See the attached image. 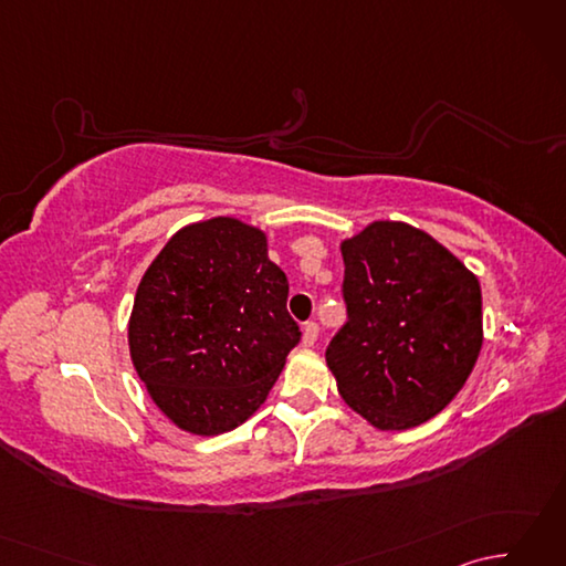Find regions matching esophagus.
Listing matches in <instances>:
<instances>
[{
  "mask_svg": "<svg viewBox=\"0 0 566 566\" xmlns=\"http://www.w3.org/2000/svg\"><path fill=\"white\" fill-rule=\"evenodd\" d=\"M316 338H318V326H316V323H306V326L302 328V343H304V347H314Z\"/></svg>",
  "mask_w": 566,
  "mask_h": 566,
  "instance_id": "1",
  "label": "esophagus"
}]
</instances>
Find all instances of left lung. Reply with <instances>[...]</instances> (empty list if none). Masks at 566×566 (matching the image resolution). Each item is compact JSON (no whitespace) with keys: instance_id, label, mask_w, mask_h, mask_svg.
<instances>
[{"instance_id":"left-lung-1","label":"left lung","mask_w":566,"mask_h":566,"mask_svg":"<svg viewBox=\"0 0 566 566\" xmlns=\"http://www.w3.org/2000/svg\"><path fill=\"white\" fill-rule=\"evenodd\" d=\"M340 252L347 323L326 363L343 401L377 430L426 423L464 387L482 350L476 274L403 221H371Z\"/></svg>"}]
</instances>
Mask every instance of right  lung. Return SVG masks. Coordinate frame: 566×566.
<instances>
[{"instance_id":"add662e5","label":"right lung","mask_w":566,"mask_h":566,"mask_svg":"<svg viewBox=\"0 0 566 566\" xmlns=\"http://www.w3.org/2000/svg\"><path fill=\"white\" fill-rule=\"evenodd\" d=\"M268 233L235 216L179 228L143 272L128 353L153 403L189 436L243 426L302 338Z\"/></svg>"}]
</instances>
